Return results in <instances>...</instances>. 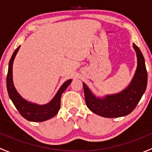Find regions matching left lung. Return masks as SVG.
I'll list each match as a JSON object with an SVG mask.
<instances>
[{"label": "left lung", "instance_id": "8db88e82", "mask_svg": "<svg viewBox=\"0 0 152 152\" xmlns=\"http://www.w3.org/2000/svg\"><path fill=\"white\" fill-rule=\"evenodd\" d=\"M136 51L137 65L134 77L128 87L116 94L97 98L83 83L85 102L87 107L95 114L104 118H118L131 113L145 93L147 86V70L145 59L140 48L133 44Z\"/></svg>", "mask_w": 152, "mask_h": 152}]
</instances>
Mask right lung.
I'll list each match as a JSON object with an SVG mask.
<instances>
[{"mask_svg":"<svg viewBox=\"0 0 152 152\" xmlns=\"http://www.w3.org/2000/svg\"><path fill=\"white\" fill-rule=\"evenodd\" d=\"M20 47V46H18V48H16V50L14 51L10 60V63H9L8 73H7V87L9 96L20 114L24 118L29 121L33 122L45 121L54 117L58 113V111L60 108L61 96L63 92L70 85V82H72V79H69L61 86L53 99L46 104L39 105L25 100L20 96V94L16 90L13 84V79H12V65H13L14 59L19 50Z\"/></svg>","mask_w":152,"mask_h":152,"instance_id":"add662e5","label":"right lung"}]
</instances>
